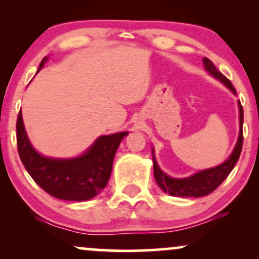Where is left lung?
Instances as JSON below:
<instances>
[{
  "label": "left lung",
  "mask_w": 259,
  "mask_h": 259,
  "mask_svg": "<svg viewBox=\"0 0 259 259\" xmlns=\"http://www.w3.org/2000/svg\"><path fill=\"white\" fill-rule=\"evenodd\" d=\"M203 65L204 69L208 74L213 76V78L218 79L222 84H224L227 88L236 95L234 86L231 82L225 78L223 74L219 72L212 63V61L203 57ZM239 106V120H240V130L239 136H237L236 145H235L233 152L228 157L222 164L217 165V167L203 169V170L197 171V173L192 174L191 177L187 178H171L169 177L159 168L158 163H157L156 157H154V148L152 147V159H153V173L154 179L157 184L165 194L170 196H177V197H203V196L209 195L213 192L221 184L227 179V177L233 170L236 162L239 160L240 153L242 150V124H243V109L241 103H237Z\"/></svg>",
  "instance_id": "1"
}]
</instances>
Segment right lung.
<instances>
[{
  "mask_svg": "<svg viewBox=\"0 0 259 259\" xmlns=\"http://www.w3.org/2000/svg\"><path fill=\"white\" fill-rule=\"evenodd\" d=\"M49 57L41 61L38 70ZM37 70V72H38ZM129 132L99 136L84 153L72 158H53L38 153L31 145L23 123L17 120L19 157L30 177L47 194L59 200L88 201L105 189L112 173L113 159L121 140Z\"/></svg>",
  "mask_w": 259,
  "mask_h": 259,
  "instance_id": "add662e5",
  "label": "right lung"
}]
</instances>
